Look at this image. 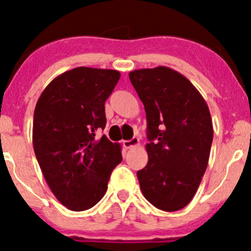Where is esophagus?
I'll list each match as a JSON object with an SVG mask.
<instances>
[{"mask_svg":"<svg viewBox=\"0 0 251 251\" xmlns=\"http://www.w3.org/2000/svg\"><path fill=\"white\" fill-rule=\"evenodd\" d=\"M123 144L126 149H131V148H134V146L139 145V139H138L137 137H133L129 140H124Z\"/></svg>","mask_w":251,"mask_h":251,"instance_id":"obj_1","label":"esophagus"}]
</instances>
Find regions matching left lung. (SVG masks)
I'll use <instances>...</instances> for the list:
<instances>
[{"label": "left lung", "instance_id": "8db88e82", "mask_svg": "<svg viewBox=\"0 0 251 251\" xmlns=\"http://www.w3.org/2000/svg\"><path fill=\"white\" fill-rule=\"evenodd\" d=\"M129 80L148 122V165L137 172L144 197L177 211L191 201L208 166L214 128L205 100L177 71L159 66L132 71Z\"/></svg>", "mask_w": 251, "mask_h": 251}]
</instances>
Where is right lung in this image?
<instances>
[{
	"mask_svg": "<svg viewBox=\"0 0 251 251\" xmlns=\"http://www.w3.org/2000/svg\"><path fill=\"white\" fill-rule=\"evenodd\" d=\"M120 72L77 67L50 82L34 111L33 146L57 201L72 211L91 209L103 197L112 171L123 160L120 144L105 134V101Z\"/></svg>",
	"mask_w": 251,
	"mask_h": 251,
	"instance_id": "right-lung-1",
	"label": "right lung"
}]
</instances>
